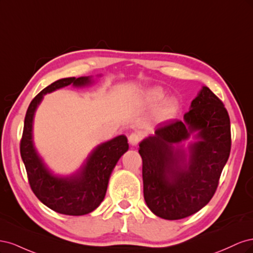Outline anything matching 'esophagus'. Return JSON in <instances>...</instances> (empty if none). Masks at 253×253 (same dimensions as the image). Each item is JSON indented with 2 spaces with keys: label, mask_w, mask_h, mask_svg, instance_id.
<instances>
[{
  "label": "esophagus",
  "mask_w": 253,
  "mask_h": 253,
  "mask_svg": "<svg viewBox=\"0 0 253 253\" xmlns=\"http://www.w3.org/2000/svg\"><path fill=\"white\" fill-rule=\"evenodd\" d=\"M139 140H140V135L138 133L134 132V133L129 134V136H128V142H129V144L137 145V143L139 142Z\"/></svg>",
  "instance_id": "1"
}]
</instances>
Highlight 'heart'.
Segmentation results:
<instances>
[{
  "instance_id": "obj_1",
  "label": "heart",
  "mask_w": 253,
  "mask_h": 253,
  "mask_svg": "<svg viewBox=\"0 0 253 253\" xmlns=\"http://www.w3.org/2000/svg\"><path fill=\"white\" fill-rule=\"evenodd\" d=\"M165 97V90L162 87H153L148 89L145 91V94L143 96L144 101L148 104H156L160 100H163ZM178 106V101L175 97H168L165 100L160 103L157 114L159 118H169L172 115L175 113V111L177 110Z\"/></svg>"
}]
</instances>
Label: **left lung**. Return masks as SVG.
Instances as JSON below:
<instances>
[{"label": "left lung", "mask_w": 253, "mask_h": 253, "mask_svg": "<svg viewBox=\"0 0 253 253\" xmlns=\"http://www.w3.org/2000/svg\"><path fill=\"white\" fill-rule=\"evenodd\" d=\"M230 149L228 112L203 86L182 120L159 124L154 135L139 143L149 209L170 220L200 211L215 193Z\"/></svg>", "instance_id": "left-lung-1"}]
</instances>
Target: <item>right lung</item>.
Listing matches in <instances>:
<instances>
[{"label":"right lung","instance_id":"1","mask_svg":"<svg viewBox=\"0 0 253 253\" xmlns=\"http://www.w3.org/2000/svg\"><path fill=\"white\" fill-rule=\"evenodd\" d=\"M91 83V76L55 81L33 99L24 120L20 152L30 188L41 203L65 215H84L98 208L105 196L113 169L119 158L128 150L127 138L125 135H119L98 144L75 173L58 175L44 163L35 147L34 117L44 95L70 84L74 87H84Z\"/></svg>","mask_w":253,"mask_h":253}]
</instances>
